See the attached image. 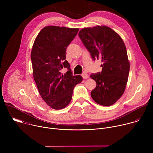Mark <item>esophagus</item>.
Returning <instances> with one entry per match:
<instances>
[{
	"label": "esophagus",
	"instance_id": "34e87169",
	"mask_svg": "<svg viewBox=\"0 0 153 153\" xmlns=\"http://www.w3.org/2000/svg\"><path fill=\"white\" fill-rule=\"evenodd\" d=\"M82 77H83V79H88V77H89V76H88V74H86V73H83L82 74Z\"/></svg>",
	"mask_w": 153,
	"mask_h": 153
}]
</instances>
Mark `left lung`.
Returning a JSON list of instances; mask_svg holds the SVG:
<instances>
[{"mask_svg": "<svg viewBox=\"0 0 153 153\" xmlns=\"http://www.w3.org/2000/svg\"><path fill=\"white\" fill-rule=\"evenodd\" d=\"M93 60L101 59L102 71L90 77L96 82L91 96L98 104L110 106L123 95L128 82L129 62L120 36L106 26L84 28L79 33Z\"/></svg>", "mask_w": 153, "mask_h": 153, "instance_id": "obj_1", "label": "left lung"}]
</instances>
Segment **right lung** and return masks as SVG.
Wrapping results in <instances>:
<instances>
[{
	"label": "right lung",
	"mask_w": 153,
	"mask_h": 153,
	"mask_svg": "<svg viewBox=\"0 0 153 153\" xmlns=\"http://www.w3.org/2000/svg\"><path fill=\"white\" fill-rule=\"evenodd\" d=\"M78 31L79 28L46 27L36 37L32 48L33 77L39 93L54 110L70 103L74 88L82 81L81 76L73 75L70 65L65 60L67 48ZM63 68L68 70L64 75L61 73Z\"/></svg>",
	"instance_id": "add662e5"
}]
</instances>
